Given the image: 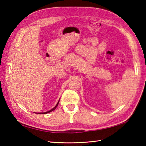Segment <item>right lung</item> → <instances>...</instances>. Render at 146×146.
Wrapping results in <instances>:
<instances>
[{"label":"right lung","mask_w":146,"mask_h":146,"mask_svg":"<svg viewBox=\"0 0 146 146\" xmlns=\"http://www.w3.org/2000/svg\"><path fill=\"white\" fill-rule=\"evenodd\" d=\"M59 102H60V100L58 101V104H56V106L53 108H52L51 110H50L49 111H46V112H42V113H38V114H46V113H49V112H51V111H53L57 107V106H58V104H59Z\"/></svg>","instance_id":"obj_1"}]
</instances>
